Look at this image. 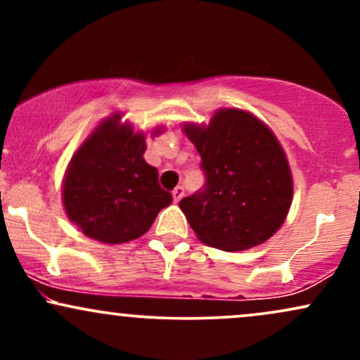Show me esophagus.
<instances>
[{"mask_svg":"<svg viewBox=\"0 0 360 360\" xmlns=\"http://www.w3.org/2000/svg\"><path fill=\"white\" fill-rule=\"evenodd\" d=\"M184 196V188L183 186H177V188L172 191V198H174V203H179Z\"/></svg>","mask_w":360,"mask_h":360,"instance_id":"obj_1","label":"esophagus"}]
</instances>
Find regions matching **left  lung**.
Masks as SVG:
<instances>
[{
    "instance_id": "8db88e82",
    "label": "left lung",
    "mask_w": 360,
    "mask_h": 360,
    "mask_svg": "<svg viewBox=\"0 0 360 360\" xmlns=\"http://www.w3.org/2000/svg\"><path fill=\"white\" fill-rule=\"evenodd\" d=\"M184 134L206 176L201 191L179 201L198 238L226 252L271 238L292 201L291 169L271 128L249 111L225 108L206 127L186 123Z\"/></svg>"
}]
</instances>
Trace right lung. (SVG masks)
Returning <instances> with one entry per match:
<instances>
[{
  "label": "right lung",
  "mask_w": 360,
  "mask_h": 360,
  "mask_svg": "<svg viewBox=\"0 0 360 360\" xmlns=\"http://www.w3.org/2000/svg\"><path fill=\"white\" fill-rule=\"evenodd\" d=\"M117 113L84 140L69 162L62 201L86 237L123 243L142 237L157 213L172 203L159 172L143 159L146 137ZM159 130H155V134Z\"/></svg>",
  "instance_id": "1"
}]
</instances>
